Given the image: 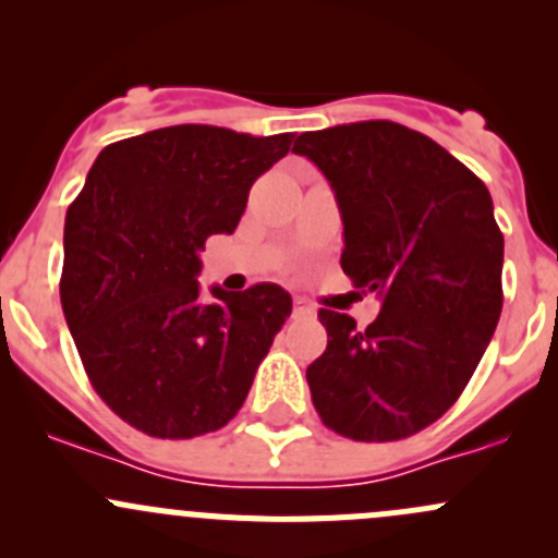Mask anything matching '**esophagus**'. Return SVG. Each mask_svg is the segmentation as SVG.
Listing matches in <instances>:
<instances>
[{"label":"esophagus","instance_id":"34e87169","mask_svg":"<svg viewBox=\"0 0 558 558\" xmlns=\"http://www.w3.org/2000/svg\"><path fill=\"white\" fill-rule=\"evenodd\" d=\"M294 315H302V318H305V315H315V307L307 300H302V296H296V300H294Z\"/></svg>","mask_w":558,"mask_h":558}]
</instances>
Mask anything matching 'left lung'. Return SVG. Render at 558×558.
I'll list each match as a JSON object with an SVG mask.
<instances>
[{
    "label": "left lung",
    "mask_w": 558,
    "mask_h": 558,
    "mask_svg": "<svg viewBox=\"0 0 558 558\" xmlns=\"http://www.w3.org/2000/svg\"><path fill=\"white\" fill-rule=\"evenodd\" d=\"M335 191L342 272L380 296L367 329L318 311L326 351L307 367L337 435L391 442L435 424L470 384L502 313L505 238L477 174L426 134L359 121L296 137Z\"/></svg>",
    "instance_id": "8db88e82"
}]
</instances>
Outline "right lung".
Returning a JSON list of instances; mask_svg holds the SVG:
<instances>
[{"label": "right lung", "instance_id": "add662e5", "mask_svg": "<svg viewBox=\"0 0 558 558\" xmlns=\"http://www.w3.org/2000/svg\"><path fill=\"white\" fill-rule=\"evenodd\" d=\"M291 140L180 123L107 145L88 170L64 221L61 307L88 380L134 429L189 440L243 408L291 296L213 286L202 302L199 253L238 229Z\"/></svg>", "mask_w": 558, "mask_h": 558}]
</instances>
